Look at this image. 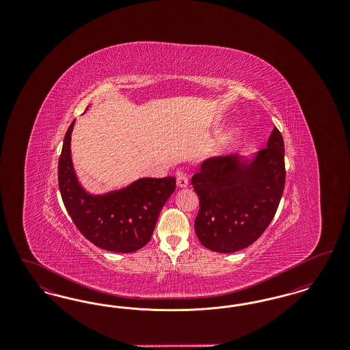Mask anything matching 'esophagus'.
<instances>
[{
    "mask_svg": "<svg viewBox=\"0 0 350 350\" xmlns=\"http://www.w3.org/2000/svg\"><path fill=\"white\" fill-rule=\"evenodd\" d=\"M177 185H178L180 187H186V186L189 185V178H187V176H185V174H180V176L177 177Z\"/></svg>",
    "mask_w": 350,
    "mask_h": 350,
    "instance_id": "esophagus-1",
    "label": "esophagus"
}]
</instances>
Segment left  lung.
Masks as SVG:
<instances>
[{
    "label": "left lung",
    "instance_id": "1",
    "mask_svg": "<svg viewBox=\"0 0 350 350\" xmlns=\"http://www.w3.org/2000/svg\"><path fill=\"white\" fill-rule=\"evenodd\" d=\"M284 178V144L277 127L252 160L228 154L204 161L191 178L200 198L194 228L202 245L232 253L253 244L277 213Z\"/></svg>",
    "mask_w": 350,
    "mask_h": 350
}]
</instances>
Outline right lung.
Returning a JSON list of instances; mask_svg holds the SVG:
<instances>
[{"mask_svg": "<svg viewBox=\"0 0 350 350\" xmlns=\"http://www.w3.org/2000/svg\"><path fill=\"white\" fill-rule=\"evenodd\" d=\"M64 136L57 177L60 194L77 230L102 250L131 253L152 237L157 217L176 190V178H140L124 189L102 196L86 193L77 181L70 159V135Z\"/></svg>", "mask_w": 350, "mask_h": 350, "instance_id": "right-lung-1", "label": "right lung"}]
</instances>
